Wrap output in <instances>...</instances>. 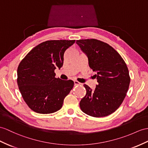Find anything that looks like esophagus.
<instances>
[{"mask_svg":"<svg viewBox=\"0 0 148 148\" xmlns=\"http://www.w3.org/2000/svg\"><path fill=\"white\" fill-rule=\"evenodd\" d=\"M74 84H75V85H82V84H81V83H80L79 82H78V81H74Z\"/></svg>","mask_w":148,"mask_h":148,"instance_id":"34e87169","label":"esophagus"}]
</instances>
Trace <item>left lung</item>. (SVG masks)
Here are the masks:
<instances>
[{
  "label": "left lung",
  "instance_id": "1",
  "mask_svg": "<svg viewBox=\"0 0 148 148\" xmlns=\"http://www.w3.org/2000/svg\"><path fill=\"white\" fill-rule=\"evenodd\" d=\"M88 56L89 66L97 72L98 85L94 91L84 85L86 93L80 102L81 110L94 117L114 112L127 94L131 78L124 59L107 43L95 39L77 40Z\"/></svg>",
  "mask_w": 148,
  "mask_h": 148
}]
</instances>
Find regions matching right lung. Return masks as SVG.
Segmentation results:
<instances>
[{
    "instance_id": "obj_1",
    "label": "right lung",
    "mask_w": 148,
    "mask_h": 148,
    "mask_svg": "<svg viewBox=\"0 0 148 148\" xmlns=\"http://www.w3.org/2000/svg\"><path fill=\"white\" fill-rule=\"evenodd\" d=\"M75 40H49L26 55L17 68V82L27 106L35 112L51 114L62 107L74 86L71 80L55 78V70L63 66L64 53Z\"/></svg>"
}]
</instances>
